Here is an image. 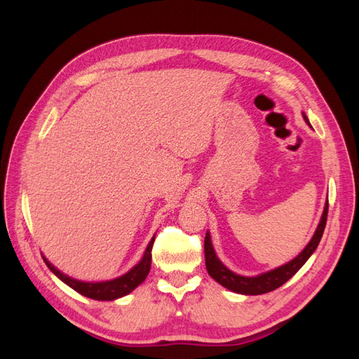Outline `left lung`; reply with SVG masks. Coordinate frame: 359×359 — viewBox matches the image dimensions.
<instances>
[{
	"label": "left lung",
	"instance_id": "obj_1",
	"mask_svg": "<svg viewBox=\"0 0 359 359\" xmlns=\"http://www.w3.org/2000/svg\"><path fill=\"white\" fill-rule=\"evenodd\" d=\"M302 116H304V119H306V123L310 126V121L306 116V114H302ZM327 219H328V201H327V203H325L323 214H322V219L319 222L318 229H316V232H314L310 243L306 245V248H304L295 259H292L290 262H287L286 265H281L273 271H268V273H264V274L256 276V277H243V276H238V274L232 273L231 269H227L220 262V259L217 257L212 243H211L210 232H206L205 244H203L205 245L206 271H208V274L217 281V283H220L222 286H224L226 289H229L232 292L243 293V295H262V293L276 290L281 285H285L289 278L295 276L299 271V268L306 264L309 257L314 253V250L318 248V245L320 243L325 226H327Z\"/></svg>",
	"mask_w": 359,
	"mask_h": 359
}]
</instances>
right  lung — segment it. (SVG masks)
Masks as SVG:
<instances>
[{
	"label": "right lung",
	"instance_id": "right-lung-1",
	"mask_svg": "<svg viewBox=\"0 0 359 359\" xmlns=\"http://www.w3.org/2000/svg\"><path fill=\"white\" fill-rule=\"evenodd\" d=\"M156 238L153 236V240L149 241L144 257L140 259V262L133 266L132 269L126 273L124 276L114 278V280H107V281H99V283H86V281H81V280H74L66 274H62L60 269H57L53 266L46 257H43L45 264L48 265V268L55 274L61 281H64L67 286H70L72 289H74L81 295L91 298V299H97V301H114L116 298H121L128 295L130 292L135 290L142 281L147 278L149 268H151V250H153V244H154Z\"/></svg>",
	"mask_w": 359,
	"mask_h": 359
}]
</instances>
